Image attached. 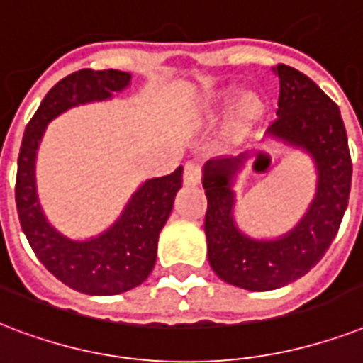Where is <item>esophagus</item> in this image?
Here are the masks:
<instances>
[{"label": "esophagus", "instance_id": "1", "mask_svg": "<svg viewBox=\"0 0 363 363\" xmlns=\"http://www.w3.org/2000/svg\"><path fill=\"white\" fill-rule=\"evenodd\" d=\"M184 184L185 185H199L201 184V167L196 162H187L184 170Z\"/></svg>", "mask_w": 363, "mask_h": 363}]
</instances>
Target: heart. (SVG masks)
Listing matches in <instances>:
<instances>
[{"label": "heart", "instance_id": "1", "mask_svg": "<svg viewBox=\"0 0 363 363\" xmlns=\"http://www.w3.org/2000/svg\"><path fill=\"white\" fill-rule=\"evenodd\" d=\"M237 92V86H225V89H221L220 92H216V96H213L210 108H212L213 111H223V109L235 100ZM259 115L261 100L255 96L254 92H246V94H242L240 100L237 102V108L233 111L231 123L237 130H246V128H250V126L254 125L255 121L259 119Z\"/></svg>", "mask_w": 363, "mask_h": 363}]
</instances>
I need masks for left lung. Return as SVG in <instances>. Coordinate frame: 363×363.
Returning a JSON list of instances; mask_svg holds the SVG:
<instances>
[{"instance_id": "obj_1", "label": "left lung", "mask_w": 363, "mask_h": 363, "mask_svg": "<svg viewBox=\"0 0 363 363\" xmlns=\"http://www.w3.org/2000/svg\"><path fill=\"white\" fill-rule=\"evenodd\" d=\"M272 72L280 79L278 119L263 142L301 151L316 174L313 201L301 220L278 237L250 235L237 221L235 185L252 153L216 159L202 167L210 267L223 282L250 291H271L296 282L324 257L341 225L352 179L347 130L335 102L294 67L278 64Z\"/></svg>"}]
</instances>
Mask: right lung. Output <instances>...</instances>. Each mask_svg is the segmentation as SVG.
Segmentation results:
<instances>
[{"mask_svg": "<svg viewBox=\"0 0 363 363\" xmlns=\"http://www.w3.org/2000/svg\"><path fill=\"white\" fill-rule=\"evenodd\" d=\"M132 83L121 69H81L58 81L28 123L18 153L16 210L33 254L60 282L86 296H117L150 277L157 244L182 187L184 167L138 185L117 220L94 237L72 238L47 218L38 193L35 162L47 125L67 109L108 102Z\"/></svg>", "mask_w": 363, "mask_h": 363, "instance_id": "right-lung-1", "label": "right lung"}]
</instances>
